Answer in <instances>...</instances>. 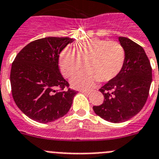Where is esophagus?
Segmentation results:
<instances>
[{"label":"esophagus","instance_id":"1","mask_svg":"<svg viewBox=\"0 0 159 159\" xmlns=\"http://www.w3.org/2000/svg\"><path fill=\"white\" fill-rule=\"evenodd\" d=\"M80 92L85 94H90V93H91L90 91H87V90H81Z\"/></svg>","mask_w":159,"mask_h":159}]
</instances>
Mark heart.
I'll list each match as a JSON object with an SVG mask.
<instances>
[{
  "instance_id": "obj_1",
  "label": "heart",
  "mask_w": 159,
  "mask_h": 159,
  "mask_svg": "<svg viewBox=\"0 0 159 159\" xmlns=\"http://www.w3.org/2000/svg\"><path fill=\"white\" fill-rule=\"evenodd\" d=\"M125 51L120 43L93 38L75 43L74 50L65 48L60 53L58 64L66 78H70L85 64L86 69L71 80L75 88H89L101 80L108 81L120 72Z\"/></svg>"
}]
</instances>
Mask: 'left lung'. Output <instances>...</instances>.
I'll return each instance as SVG.
<instances>
[{
  "label": "left lung",
  "instance_id": "obj_1",
  "mask_svg": "<svg viewBox=\"0 0 159 159\" xmlns=\"http://www.w3.org/2000/svg\"><path fill=\"white\" fill-rule=\"evenodd\" d=\"M125 51L120 72L100 89L104 102L93 106L97 116L111 123L127 121L144 106L152 81V69L143 48L130 39L119 37Z\"/></svg>",
  "mask_w": 159,
  "mask_h": 159
}]
</instances>
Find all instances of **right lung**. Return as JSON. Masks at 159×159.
<instances>
[{
  "instance_id": "obj_1",
  "label": "right lung",
  "mask_w": 159,
  "mask_h": 159,
  "mask_svg": "<svg viewBox=\"0 0 159 159\" xmlns=\"http://www.w3.org/2000/svg\"><path fill=\"white\" fill-rule=\"evenodd\" d=\"M67 37H46L32 41L16 55L12 64L10 82L17 107L27 116L47 124L69 111L77 91L69 87L58 69V58Z\"/></svg>"
}]
</instances>
